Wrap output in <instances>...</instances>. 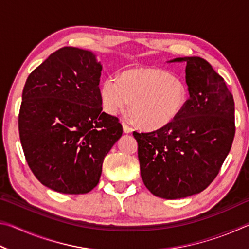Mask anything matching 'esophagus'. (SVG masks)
Listing matches in <instances>:
<instances>
[{
  "label": "esophagus",
  "mask_w": 249,
  "mask_h": 249,
  "mask_svg": "<svg viewBox=\"0 0 249 249\" xmlns=\"http://www.w3.org/2000/svg\"><path fill=\"white\" fill-rule=\"evenodd\" d=\"M122 125H123V130H124V133H126V134H129V133H132L133 132V128L132 127H129V126L126 124V123H122Z\"/></svg>",
  "instance_id": "obj_1"
}]
</instances>
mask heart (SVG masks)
<instances>
[{"instance_id": "obj_1", "label": "heart", "mask_w": 249, "mask_h": 249, "mask_svg": "<svg viewBox=\"0 0 249 249\" xmlns=\"http://www.w3.org/2000/svg\"><path fill=\"white\" fill-rule=\"evenodd\" d=\"M105 111L116 115L130 113L142 127L158 129L170 124L188 101V90L180 78L158 68H134L107 77L100 87Z\"/></svg>"}]
</instances>
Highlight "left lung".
<instances>
[{"mask_svg": "<svg viewBox=\"0 0 249 249\" xmlns=\"http://www.w3.org/2000/svg\"><path fill=\"white\" fill-rule=\"evenodd\" d=\"M169 62H187V103L170 124L133 135L146 188L175 200L202 192L215 179L233 144L235 107L224 79L203 58Z\"/></svg>", "mask_w": 249, "mask_h": 249, "instance_id": "1", "label": "left lung"}]
</instances>
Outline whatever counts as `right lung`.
Wrapping results in <instances>:
<instances>
[{
  "label": "right lung",
  "instance_id": "right-lung-1",
  "mask_svg": "<svg viewBox=\"0 0 249 249\" xmlns=\"http://www.w3.org/2000/svg\"><path fill=\"white\" fill-rule=\"evenodd\" d=\"M102 66L89 50L64 47L28 75L18 115L20 144L46 187L83 195L99 183L104 157L123 134L102 112Z\"/></svg>",
  "mask_w": 249,
  "mask_h": 249
}]
</instances>
